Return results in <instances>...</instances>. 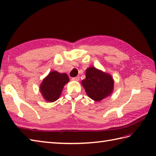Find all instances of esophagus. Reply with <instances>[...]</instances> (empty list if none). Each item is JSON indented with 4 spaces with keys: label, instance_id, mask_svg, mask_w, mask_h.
Here are the masks:
<instances>
[{
    "label": "esophagus",
    "instance_id": "34e87169",
    "mask_svg": "<svg viewBox=\"0 0 156 156\" xmlns=\"http://www.w3.org/2000/svg\"><path fill=\"white\" fill-rule=\"evenodd\" d=\"M80 80V77L79 76H76V77L74 78H72V80H75V81H78Z\"/></svg>",
    "mask_w": 156,
    "mask_h": 156
}]
</instances>
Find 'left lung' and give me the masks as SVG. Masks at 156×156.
<instances>
[{
	"label": "left lung",
	"instance_id": "obj_1",
	"mask_svg": "<svg viewBox=\"0 0 156 156\" xmlns=\"http://www.w3.org/2000/svg\"><path fill=\"white\" fill-rule=\"evenodd\" d=\"M82 84L88 97L98 102L111 95L114 81L111 75L90 67L86 71V78L82 81Z\"/></svg>",
	"mask_w": 156,
	"mask_h": 156
}]
</instances>
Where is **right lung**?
Returning <instances> with one entry per match:
<instances>
[{
  "instance_id": "right-lung-1",
  "label": "right lung",
  "mask_w": 156,
  "mask_h": 156,
  "mask_svg": "<svg viewBox=\"0 0 156 156\" xmlns=\"http://www.w3.org/2000/svg\"><path fill=\"white\" fill-rule=\"evenodd\" d=\"M69 81L68 75L56 71L51 72L44 79L40 86V91L45 100L48 102L55 101L61 95L64 85Z\"/></svg>"
}]
</instances>
